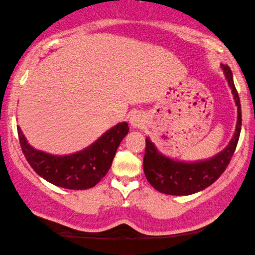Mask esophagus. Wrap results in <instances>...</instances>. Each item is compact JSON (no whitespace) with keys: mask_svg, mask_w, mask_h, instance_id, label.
I'll use <instances>...</instances> for the list:
<instances>
[{"mask_svg":"<svg viewBox=\"0 0 255 255\" xmlns=\"http://www.w3.org/2000/svg\"><path fill=\"white\" fill-rule=\"evenodd\" d=\"M144 118L139 112H135L131 116L130 118V124L132 125L133 128H143L144 127Z\"/></svg>","mask_w":255,"mask_h":255,"instance_id":"1","label":"esophagus"}]
</instances>
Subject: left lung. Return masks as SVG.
<instances>
[{
  "label": "left lung",
  "instance_id": "left-lung-1",
  "mask_svg": "<svg viewBox=\"0 0 255 255\" xmlns=\"http://www.w3.org/2000/svg\"><path fill=\"white\" fill-rule=\"evenodd\" d=\"M229 87L237 106V124L233 138L220 153L213 158L200 161L185 162L173 160L156 149L149 137L145 138V151L143 158V170L151 187L167 195H191L210 187L222 176L235 153L242 125L240 97L234 84L230 67L222 65Z\"/></svg>",
  "mask_w": 255,
  "mask_h": 255
}]
</instances>
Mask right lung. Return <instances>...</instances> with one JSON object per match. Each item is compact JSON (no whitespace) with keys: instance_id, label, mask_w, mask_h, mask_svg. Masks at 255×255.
I'll return each instance as SVG.
<instances>
[{"instance_id":"right-lung-1","label":"right lung","mask_w":255,"mask_h":255,"mask_svg":"<svg viewBox=\"0 0 255 255\" xmlns=\"http://www.w3.org/2000/svg\"><path fill=\"white\" fill-rule=\"evenodd\" d=\"M128 132V123H119L85 149L70 155H53L31 147L18 127L21 150L35 172L56 187L72 190L89 189L104 178Z\"/></svg>"}]
</instances>
